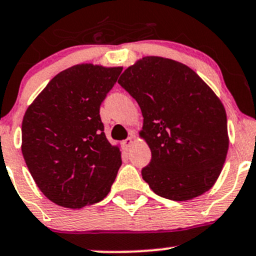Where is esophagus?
Returning <instances> with one entry per match:
<instances>
[{"mask_svg": "<svg viewBox=\"0 0 256 256\" xmlns=\"http://www.w3.org/2000/svg\"><path fill=\"white\" fill-rule=\"evenodd\" d=\"M122 145H123V148H124V150H129L132 148V145H133V138H132V136H129V138L123 140Z\"/></svg>", "mask_w": 256, "mask_h": 256, "instance_id": "esophagus-1", "label": "esophagus"}]
</instances>
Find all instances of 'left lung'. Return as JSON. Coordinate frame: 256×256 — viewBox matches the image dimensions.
<instances>
[{
	"label": "left lung",
	"instance_id": "8db88e82",
	"mask_svg": "<svg viewBox=\"0 0 256 256\" xmlns=\"http://www.w3.org/2000/svg\"><path fill=\"white\" fill-rule=\"evenodd\" d=\"M118 84L144 117L140 136L151 160L142 176L154 193L183 202L208 190L228 151L226 111L215 92L186 64L155 56L127 68Z\"/></svg>",
	"mask_w": 256,
	"mask_h": 256
}]
</instances>
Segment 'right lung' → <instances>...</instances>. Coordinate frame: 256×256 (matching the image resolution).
Wrapping results in <instances>:
<instances>
[{"instance_id": "add662e5", "label": "right lung", "mask_w": 256, "mask_h": 256, "mask_svg": "<svg viewBox=\"0 0 256 256\" xmlns=\"http://www.w3.org/2000/svg\"><path fill=\"white\" fill-rule=\"evenodd\" d=\"M122 67L76 64L58 73L26 110L22 152L52 202L80 208L105 199L122 160L106 139L100 106Z\"/></svg>"}]
</instances>
